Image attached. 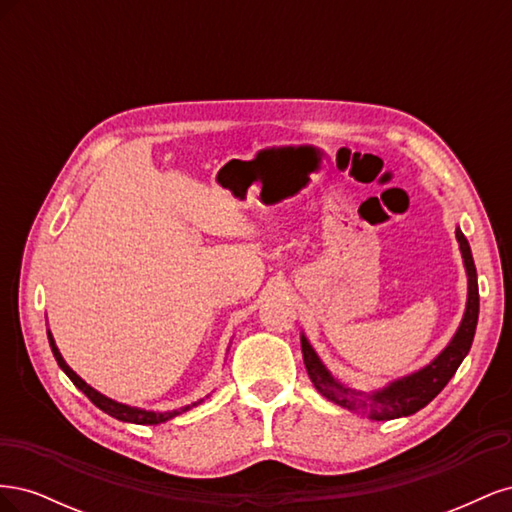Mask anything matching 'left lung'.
<instances>
[{"label": "left lung", "mask_w": 512, "mask_h": 512, "mask_svg": "<svg viewBox=\"0 0 512 512\" xmlns=\"http://www.w3.org/2000/svg\"><path fill=\"white\" fill-rule=\"evenodd\" d=\"M455 235L459 241L463 267H466V275H468V301H466V312H463V318L451 342H448L436 359L427 363L425 367L412 371V374L404 378L389 382L378 391L363 393L335 380L331 376V371L320 361V356L316 354L312 344L307 342V337L301 335L305 369L309 374V380L314 382L316 391L322 397H327L329 401H333V404L342 406L346 410L363 412L371 418V421H393V418L410 416L421 408H425L429 401L444 389L448 380L455 376L457 367L461 365L463 359H466V354L472 348V339H474L476 322H478V282H476L472 250H470L468 239L463 237V232L459 228L455 230Z\"/></svg>", "instance_id": "left-lung-1"}]
</instances>
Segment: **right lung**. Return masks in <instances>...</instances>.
<instances>
[{
  "label": "right lung",
  "mask_w": 512,
  "mask_h": 512,
  "mask_svg": "<svg viewBox=\"0 0 512 512\" xmlns=\"http://www.w3.org/2000/svg\"><path fill=\"white\" fill-rule=\"evenodd\" d=\"M46 335H49V344H51V350H53V356H55L57 365L64 369V374L74 382L76 389L83 391L91 399V404L98 406L102 412L111 414L113 418H117V421L136 423V425H160V423H166V421H170V418H175V416H179L183 412H188L190 408L203 404V401H205V399H198V401H194V404H190V406H183V408H177V410H168V412H153V410L134 408V406H128V404H119V401H115L111 397L102 395L100 391H96L94 386H89L79 374H76V371L64 361V356H61L59 348L55 346V339H53L51 331H46Z\"/></svg>",
  "instance_id": "add662e5"
}]
</instances>
